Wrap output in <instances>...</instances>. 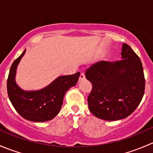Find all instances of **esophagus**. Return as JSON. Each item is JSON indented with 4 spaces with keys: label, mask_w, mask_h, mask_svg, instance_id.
Wrapping results in <instances>:
<instances>
[{
    "label": "esophagus",
    "mask_w": 153,
    "mask_h": 153,
    "mask_svg": "<svg viewBox=\"0 0 153 153\" xmlns=\"http://www.w3.org/2000/svg\"><path fill=\"white\" fill-rule=\"evenodd\" d=\"M84 78H85V75H84V72H81V75H80V77H79V80L81 81V80H84Z\"/></svg>",
    "instance_id": "34e87169"
}]
</instances>
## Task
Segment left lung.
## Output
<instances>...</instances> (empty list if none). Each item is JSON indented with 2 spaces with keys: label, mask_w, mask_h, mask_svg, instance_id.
<instances>
[{
  "label": "left lung",
  "mask_w": 153,
  "mask_h": 153,
  "mask_svg": "<svg viewBox=\"0 0 153 153\" xmlns=\"http://www.w3.org/2000/svg\"><path fill=\"white\" fill-rule=\"evenodd\" d=\"M122 59L99 61L85 72L92 88L88 96L90 112L97 118L117 121L130 115L142 100L145 90L143 66L139 57L126 44Z\"/></svg>",
  "instance_id": "obj_1"
}]
</instances>
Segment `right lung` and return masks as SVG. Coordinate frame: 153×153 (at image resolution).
<instances>
[{
	"label": "right lung",
	"instance_id": "right-lung-1",
	"mask_svg": "<svg viewBox=\"0 0 153 153\" xmlns=\"http://www.w3.org/2000/svg\"><path fill=\"white\" fill-rule=\"evenodd\" d=\"M25 53L24 51L11 66L7 78V92L12 106L20 115L34 122H44L55 118L59 112L67 91L78 82L80 72L58 77L44 89L26 92L15 81L16 68Z\"/></svg>",
	"mask_w": 153,
	"mask_h": 153
}]
</instances>
